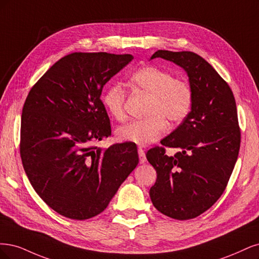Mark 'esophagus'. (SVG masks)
Returning <instances> with one entry per match:
<instances>
[{
	"label": "esophagus",
	"mask_w": 259,
	"mask_h": 259,
	"mask_svg": "<svg viewBox=\"0 0 259 259\" xmlns=\"http://www.w3.org/2000/svg\"><path fill=\"white\" fill-rule=\"evenodd\" d=\"M138 153H139V158H140V163H144L146 161V156H145L144 151L142 148H139Z\"/></svg>",
	"instance_id": "obj_1"
}]
</instances>
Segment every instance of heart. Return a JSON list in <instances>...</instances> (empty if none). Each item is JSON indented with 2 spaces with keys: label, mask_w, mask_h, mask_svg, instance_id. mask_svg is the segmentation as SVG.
I'll return each mask as SVG.
<instances>
[{
  "label": "heart",
  "mask_w": 259,
  "mask_h": 259,
  "mask_svg": "<svg viewBox=\"0 0 259 259\" xmlns=\"http://www.w3.org/2000/svg\"><path fill=\"white\" fill-rule=\"evenodd\" d=\"M130 81L133 87L148 96L145 108L148 117L120 127L117 131L120 141L146 146L162 136L165 120L177 124L189 115L194 103V91L186 79L173 77L171 72L158 66L147 65L133 73ZM102 102L115 120L123 121L127 118L126 91L119 84H111L104 89Z\"/></svg>",
  "instance_id": "obj_1"
}]
</instances>
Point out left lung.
Masks as SVG:
<instances>
[{"label": "left lung", "mask_w": 259, "mask_h": 259, "mask_svg": "<svg viewBox=\"0 0 259 259\" xmlns=\"http://www.w3.org/2000/svg\"><path fill=\"white\" fill-rule=\"evenodd\" d=\"M187 72L194 103L187 117L146 153L157 179L149 189L154 206L174 220L195 219L226 189L238 159L241 131L236 100L229 85L202 57L191 52L157 51ZM165 147L179 148L174 156Z\"/></svg>", "instance_id": "obj_1"}]
</instances>
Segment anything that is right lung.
<instances>
[{
  "label": "right lung",
  "mask_w": 259,
  "mask_h": 259,
  "mask_svg": "<svg viewBox=\"0 0 259 259\" xmlns=\"http://www.w3.org/2000/svg\"><path fill=\"white\" fill-rule=\"evenodd\" d=\"M133 57L72 53L30 90L20 128V156L32 187L54 211L71 220L103 212L139 163L135 144L99 148L111 136L103 86Z\"/></svg>",
  "instance_id": "1"
}]
</instances>
